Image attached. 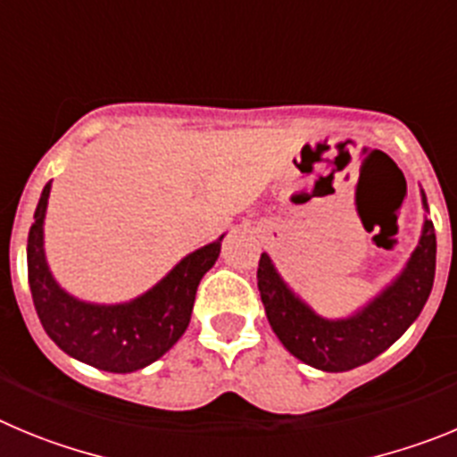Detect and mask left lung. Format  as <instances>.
Returning <instances> with one entry per match:
<instances>
[{"label": "left lung", "mask_w": 457, "mask_h": 457, "mask_svg": "<svg viewBox=\"0 0 457 457\" xmlns=\"http://www.w3.org/2000/svg\"><path fill=\"white\" fill-rule=\"evenodd\" d=\"M421 203L428 212L423 191ZM435 254V228L426 219L419 245L410 254L405 269L376 298L346 319L316 314L279 278L266 253L259 257L257 287L270 328L291 355L320 371H351L387 351L417 320L433 289Z\"/></svg>", "instance_id": "8db88e82"}]
</instances>
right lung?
Returning <instances> with one entry per match:
<instances>
[{
	"mask_svg": "<svg viewBox=\"0 0 457 457\" xmlns=\"http://www.w3.org/2000/svg\"><path fill=\"white\" fill-rule=\"evenodd\" d=\"M52 182L45 184L29 229L27 269L36 312L49 339L63 353L109 373H131L157 361L188 328L203 275L216 264L220 241L187 254L162 282L138 298L97 305L61 289L45 259V212Z\"/></svg>",
	"mask_w": 457,
	"mask_h": 457,
	"instance_id": "1",
	"label": "right lung"
}]
</instances>
